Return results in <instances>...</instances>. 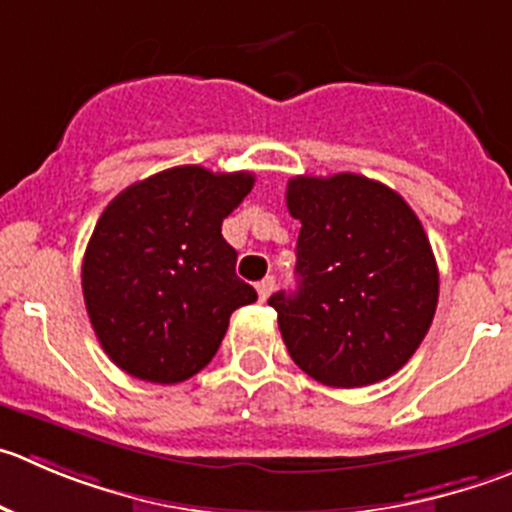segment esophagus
<instances>
[{
    "label": "esophagus",
    "mask_w": 512,
    "mask_h": 512,
    "mask_svg": "<svg viewBox=\"0 0 512 512\" xmlns=\"http://www.w3.org/2000/svg\"><path fill=\"white\" fill-rule=\"evenodd\" d=\"M276 289V279L274 276H266L264 281H259V286H256V291H259V299L266 301L271 296V291Z\"/></svg>",
    "instance_id": "esophagus-1"
}]
</instances>
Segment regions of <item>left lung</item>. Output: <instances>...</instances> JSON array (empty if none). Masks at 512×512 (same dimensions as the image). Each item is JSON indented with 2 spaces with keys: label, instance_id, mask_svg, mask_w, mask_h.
I'll use <instances>...</instances> for the list:
<instances>
[{
  "label": "left lung",
  "instance_id": "8db88e82",
  "mask_svg": "<svg viewBox=\"0 0 512 512\" xmlns=\"http://www.w3.org/2000/svg\"><path fill=\"white\" fill-rule=\"evenodd\" d=\"M296 291L269 299L291 359L326 387L382 382L410 362L437 309L430 238L405 198L357 173L296 175Z\"/></svg>",
  "mask_w": 512,
  "mask_h": 512
}]
</instances>
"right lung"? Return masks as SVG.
I'll use <instances>...</instances> for the list:
<instances>
[{
    "label": "right lung",
    "mask_w": 512,
    "mask_h": 512,
    "mask_svg": "<svg viewBox=\"0 0 512 512\" xmlns=\"http://www.w3.org/2000/svg\"><path fill=\"white\" fill-rule=\"evenodd\" d=\"M251 188L246 170L178 165L107 203L82 259V294L102 349L123 372L186 382L216 357L233 311L256 301L221 236Z\"/></svg>",
    "instance_id": "obj_1"
}]
</instances>
